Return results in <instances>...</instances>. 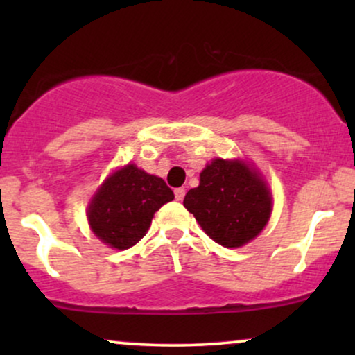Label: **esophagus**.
<instances>
[{"mask_svg":"<svg viewBox=\"0 0 355 355\" xmlns=\"http://www.w3.org/2000/svg\"><path fill=\"white\" fill-rule=\"evenodd\" d=\"M183 197H185V190H183V189H175V200L182 202Z\"/></svg>","mask_w":355,"mask_h":355,"instance_id":"esophagus-1","label":"esophagus"}]
</instances>
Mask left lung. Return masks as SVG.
Masks as SVG:
<instances>
[{
	"label": "left lung",
	"instance_id": "left-lung-1",
	"mask_svg": "<svg viewBox=\"0 0 355 355\" xmlns=\"http://www.w3.org/2000/svg\"><path fill=\"white\" fill-rule=\"evenodd\" d=\"M214 242L237 248L254 240L267 225L272 193L247 162L215 158L200 173V185L183 200Z\"/></svg>",
	"mask_w": 355,
	"mask_h": 355
}]
</instances>
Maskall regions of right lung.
I'll return each instance as SVG.
<instances>
[{
  "label": "right lung",
  "mask_w": 355,
  "mask_h": 355,
  "mask_svg": "<svg viewBox=\"0 0 355 355\" xmlns=\"http://www.w3.org/2000/svg\"><path fill=\"white\" fill-rule=\"evenodd\" d=\"M175 198L172 189L130 164L113 172L89 202L93 234L112 248L126 250L145 237L155 211Z\"/></svg>",
  "instance_id": "right-lung-1"
}]
</instances>
